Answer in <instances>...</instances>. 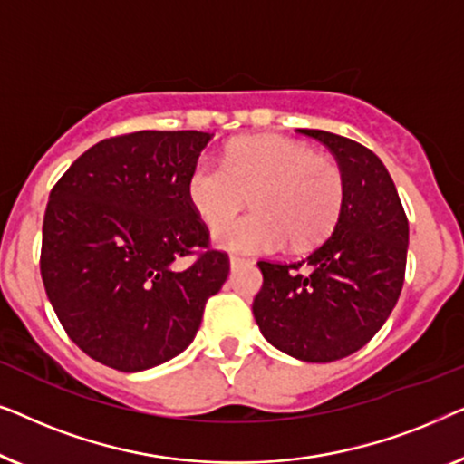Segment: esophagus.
<instances>
[{
    "label": "esophagus",
    "mask_w": 464,
    "mask_h": 464,
    "mask_svg": "<svg viewBox=\"0 0 464 464\" xmlns=\"http://www.w3.org/2000/svg\"><path fill=\"white\" fill-rule=\"evenodd\" d=\"M251 264V259H245V257H238V256H230V268L237 270L240 266H246Z\"/></svg>",
    "instance_id": "obj_1"
}]
</instances>
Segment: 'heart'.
<instances>
[{
  "label": "heart",
  "mask_w": 464,
  "mask_h": 464,
  "mask_svg": "<svg viewBox=\"0 0 464 464\" xmlns=\"http://www.w3.org/2000/svg\"><path fill=\"white\" fill-rule=\"evenodd\" d=\"M346 181L334 158L295 139L246 137L227 148L224 162L200 156L188 177L194 211L215 230V243L237 253H270L289 240L314 245L334 230L344 207ZM256 209L239 210L248 194Z\"/></svg>",
  "instance_id": "obj_1"
}]
</instances>
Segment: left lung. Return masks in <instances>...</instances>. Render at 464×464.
Segmentation results:
<instances>
[{"label": "left lung", "instance_id": "obj_1", "mask_svg": "<svg viewBox=\"0 0 464 464\" xmlns=\"http://www.w3.org/2000/svg\"><path fill=\"white\" fill-rule=\"evenodd\" d=\"M332 151L344 173L334 232L300 262H257L253 316L278 351L329 363L370 342L401 294L410 226L382 160L353 139L297 129Z\"/></svg>", "mask_w": 464, "mask_h": 464}]
</instances>
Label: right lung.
Masks as SVG:
<instances>
[{
    "mask_svg": "<svg viewBox=\"0 0 464 464\" xmlns=\"http://www.w3.org/2000/svg\"><path fill=\"white\" fill-rule=\"evenodd\" d=\"M208 141L200 130L103 139L50 192L42 281L63 329L99 363L141 372L177 357L226 283L227 253L211 249L188 198Z\"/></svg>",
    "mask_w": 464,
    "mask_h": 464,
    "instance_id": "add662e5",
    "label": "right lung"
}]
</instances>
